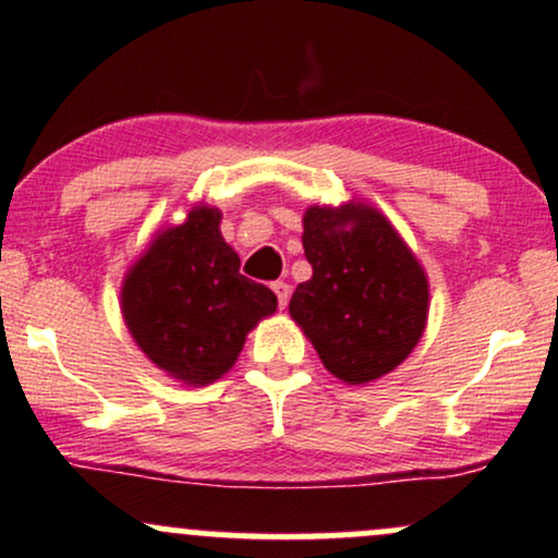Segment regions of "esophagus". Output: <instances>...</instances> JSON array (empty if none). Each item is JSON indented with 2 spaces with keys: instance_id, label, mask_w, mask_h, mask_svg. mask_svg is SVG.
Listing matches in <instances>:
<instances>
[{
  "instance_id": "34e87169",
  "label": "esophagus",
  "mask_w": 558,
  "mask_h": 558,
  "mask_svg": "<svg viewBox=\"0 0 558 558\" xmlns=\"http://www.w3.org/2000/svg\"><path fill=\"white\" fill-rule=\"evenodd\" d=\"M271 290H274V294H277L279 307H281V311H284V307L290 305V292H292L290 284H287V281H274Z\"/></svg>"
}]
</instances>
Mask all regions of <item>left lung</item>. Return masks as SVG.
I'll return each mask as SVG.
<instances>
[{
  "mask_svg": "<svg viewBox=\"0 0 558 558\" xmlns=\"http://www.w3.org/2000/svg\"><path fill=\"white\" fill-rule=\"evenodd\" d=\"M302 247L313 277L290 300L292 320L323 367L347 385L393 373L424 336L429 281L390 219L364 202L307 206Z\"/></svg>",
  "mask_w": 558,
  "mask_h": 558,
  "instance_id": "8db88e82",
  "label": "left lung"
}]
</instances>
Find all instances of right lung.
Returning a JSON list of instances; mask_svg holds the SVG:
<instances>
[{"label": "right lung", "mask_w": 558, "mask_h": 558, "mask_svg": "<svg viewBox=\"0 0 558 558\" xmlns=\"http://www.w3.org/2000/svg\"><path fill=\"white\" fill-rule=\"evenodd\" d=\"M219 222L217 206H191L183 225L157 232L121 284L123 323L136 347L194 388L232 369L245 336L277 311V294L240 274Z\"/></svg>", "instance_id": "1"}]
</instances>
